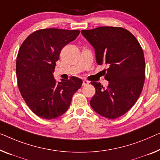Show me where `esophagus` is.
Wrapping results in <instances>:
<instances>
[{
  "label": "esophagus",
  "mask_w": 160,
  "mask_h": 160,
  "mask_svg": "<svg viewBox=\"0 0 160 160\" xmlns=\"http://www.w3.org/2000/svg\"><path fill=\"white\" fill-rule=\"evenodd\" d=\"M89 84V81H88L86 80H84L82 82V85H88Z\"/></svg>",
  "instance_id": "esophagus-1"
}]
</instances>
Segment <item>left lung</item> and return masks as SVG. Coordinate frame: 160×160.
<instances>
[{"label":"left lung","mask_w":160,"mask_h":160,"mask_svg":"<svg viewBox=\"0 0 160 160\" xmlns=\"http://www.w3.org/2000/svg\"><path fill=\"white\" fill-rule=\"evenodd\" d=\"M81 33L94 48L98 65L108 66L105 75L108 87L90 82L95 88L90 106L105 118L123 116L137 102L144 82L145 60L139 42L121 27H101Z\"/></svg>","instance_id":"8db88e82"}]
</instances>
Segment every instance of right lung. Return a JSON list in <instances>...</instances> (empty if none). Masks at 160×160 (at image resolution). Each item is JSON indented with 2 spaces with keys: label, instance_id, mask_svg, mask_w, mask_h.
Wrapping results in <instances>:
<instances>
[{
  "label": "right lung",
  "instance_id": "add662e5",
  "mask_svg": "<svg viewBox=\"0 0 160 160\" xmlns=\"http://www.w3.org/2000/svg\"><path fill=\"white\" fill-rule=\"evenodd\" d=\"M79 34L78 30H37L19 49L16 67L19 90L26 103L39 117L49 120L63 115L74 93L82 86V80L77 77L57 82L53 76L62 49Z\"/></svg>",
  "mask_w": 160,
  "mask_h": 160
}]
</instances>
